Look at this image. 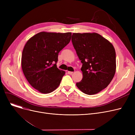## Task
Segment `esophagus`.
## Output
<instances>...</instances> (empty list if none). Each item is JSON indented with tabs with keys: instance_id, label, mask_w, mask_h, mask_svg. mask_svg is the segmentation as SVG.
I'll return each mask as SVG.
<instances>
[{
	"instance_id": "1",
	"label": "esophagus",
	"mask_w": 135,
	"mask_h": 135,
	"mask_svg": "<svg viewBox=\"0 0 135 135\" xmlns=\"http://www.w3.org/2000/svg\"><path fill=\"white\" fill-rule=\"evenodd\" d=\"M73 73V72H70V71H68V74H72Z\"/></svg>"
}]
</instances>
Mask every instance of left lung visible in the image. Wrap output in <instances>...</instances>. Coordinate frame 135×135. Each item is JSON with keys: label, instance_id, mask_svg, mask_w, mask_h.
Listing matches in <instances>:
<instances>
[{"label": "left lung", "instance_id": "8db88e82", "mask_svg": "<svg viewBox=\"0 0 135 135\" xmlns=\"http://www.w3.org/2000/svg\"><path fill=\"white\" fill-rule=\"evenodd\" d=\"M72 41L83 63V79L76 85L84 94H96L108 86L115 75V49L97 33H74Z\"/></svg>", "mask_w": 135, "mask_h": 135}]
</instances>
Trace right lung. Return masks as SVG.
<instances>
[{"mask_svg": "<svg viewBox=\"0 0 135 135\" xmlns=\"http://www.w3.org/2000/svg\"><path fill=\"white\" fill-rule=\"evenodd\" d=\"M72 33L41 32L27 41L22 54L23 74L40 93H52L59 87L64 70L57 67L58 55L71 39Z\"/></svg>", "mask_w": 135, "mask_h": 135, "instance_id": "obj_1", "label": "right lung"}]
</instances>
